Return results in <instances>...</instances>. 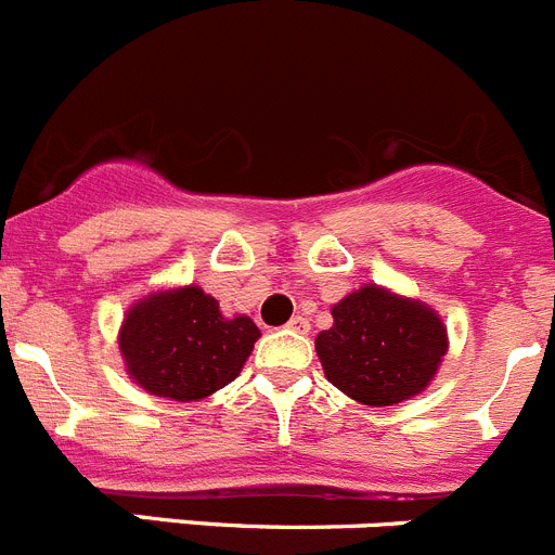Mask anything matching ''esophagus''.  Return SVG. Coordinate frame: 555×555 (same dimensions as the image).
Masks as SVG:
<instances>
[{"mask_svg": "<svg viewBox=\"0 0 555 555\" xmlns=\"http://www.w3.org/2000/svg\"><path fill=\"white\" fill-rule=\"evenodd\" d=\"M287 328H289V332H296V334H307L309 332V321H307V318H301V314H296V318L287 323Z\"/></svg>", "mask_w": 555, "mask_h": 555, "instance_id": "obj_1", "label": "esophagus"}]
</instances>
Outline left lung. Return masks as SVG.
<instances>
[{"mask_svg": "<svg viewBox=\"0 0 555 555\" xmlns=\"http://www.w3.org/2000/svg\"><path fill=\"white\" fill-rule=\"evenodd\" d=\"M332 328L314 337L328 382L364 406L421 396L448 353V328L417 298L364 284L332 307Z\"/></svg>", "mask_w": 555, "mask_h": 555, "instance_id": "obj_1", "label": "left lung"}]
</instances>
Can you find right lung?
<instances>
[{
	"mask_svg": "<svg viewBox=\"0 0 555 555\" xmlns=\"http://www.w3.org/2000/svg\"><path fill=\"white\" fill-rule=\"evenodd\" d=\"M259 339L248 314L221 312L198 284L154 289L138 298L118 328L127 376L149 396L202 401L241 376Z\"/></svg>",
	"mask_w": 555,
	"mask_h": 555,
	"instance_id": "obj_1",
	"label": "right lung"
}]
</instances>
